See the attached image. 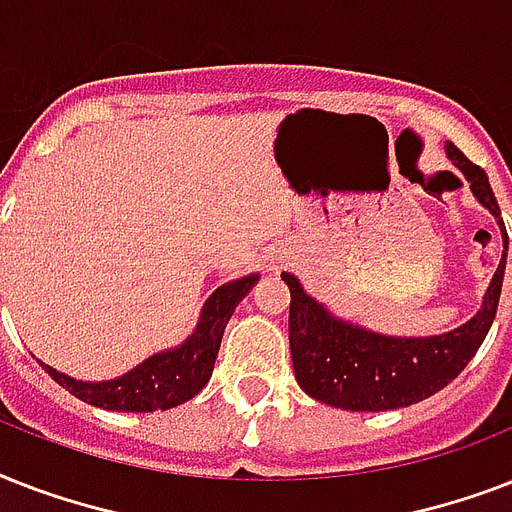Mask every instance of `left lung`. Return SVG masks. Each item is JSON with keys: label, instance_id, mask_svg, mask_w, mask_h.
<instances>
[{"label": "left lung", "instance_id": "1", "mask_svg": "<svg viewBox=\"0 0 512 512\" xmlns=\"http://www.w3.org/2000/svg\"><path fill=\"white\" fill-rule=\"evenodd\" d=\"M446 148L449 159L470 180L476 199L500 220L508 249V231L486 172L454 143ZM502 276L505 252L486 289L484 308L465 327L438 337H382L332 319L305 295L295 276L281 273L289 287V350L300 388L316 401L348 412H388L433 396L468 366L489 335L500 305Z\"/></svg>", "mask_w": 512, "mask_h": 512}]
</instances>
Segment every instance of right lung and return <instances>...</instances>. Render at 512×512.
<instances>
[{"mask_svg": "<svg viewBox=\"0 0 512 512\" xmlns=\"http://www.w3.org/2000/svg\"><path fill=\"white\" fill-rule=\"evenodd\" d=\"M257 276L231 281L209 297L204 305L201 321L185 345L159 353L135 366L119 380L111 382H79L66 374L55 372L52 366L42 364L44 372L52 380L63 385L68 393H74L79 401L111 412H156V409H172L199 393L215 369L217 350L223 340V329L231 319L233 308L247 295Z\"/></svg>", "mask_w": 512, "mask_h": 512, "instance_id": "right-lung-1", "label": "right lung"}]
</instances>
